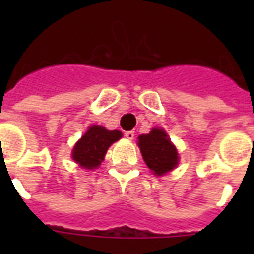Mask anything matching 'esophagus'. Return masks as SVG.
I'll use <instances>...</instances> for the list:
<instances>
[{"mask_svg":"<svg viewBox=\"0 0 254 254\" xmlns=\"http://www.w3.org/2000/svg\"><path fill=\"white\" fill-rule=\"evenodd\" d=\"M125 137H127V139H134V131H127V133H125Z\"/></svg>","mask_w":254,"mask_h":254,"instance_id":"34e87169","label":"esophagus"}]
</instances>
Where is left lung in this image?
I'll return each mask as SVG.
<instances>
[{
    "label": "left lung",
    "mask_w": 254,
    "mask_h": 254,
    "mask_svg": "<svg viewBox=\"0 0 254 254\" xmlns=\"http://www.w3.org/2000/svg\"><path fill=\"white\" fill-rule=\"evenodd\" d=\"M138 146L147 167L158 177L175 169L179 162L177 149L163 129L154 127L149 134L139 135Z\"/></svg>",
    "instance_id": "8db88e82"
}]
</instances>
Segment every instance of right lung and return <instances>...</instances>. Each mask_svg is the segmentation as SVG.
<instances>
[{
	"label": "right lung",
	"instance_id": "right-lung-1",
	"mask_svg": "<svg viewBox=\"0 0 254 254\" xmlns=\"http://www.w3.org/2000/svg\"><path fill=\"white\" fill-rule=\"evenodd\" d=\"M123 137L120 130H107L101 125L88 127L72 149V159L87 170L99 167L112 143Z\"/></svg>",
	"mask_w": 254,
	"mask_h": 254
}]
</instances>
